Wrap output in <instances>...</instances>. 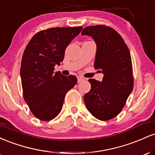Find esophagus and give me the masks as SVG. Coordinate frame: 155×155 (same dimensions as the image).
Masks as SVG:
<instances>
[{
  "mask_svg": "<svg viewBox=\"0 0 155 155\" xmlns=\"http://www.w3.org/2000/svg\"><path fill=\"white\" fill-rule=\"evenodd\" d=\"M84 79H83L82 77H81V76H79V77L77 78V81H78V83H80L81 82V81H84Z\"/></svg>",
  "mask_w": 155,
  "mask_h": 155,
  "instance_id": "obj_1",
  "label": "esophagus"
}]
</instances>
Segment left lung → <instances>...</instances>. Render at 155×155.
<instances>
[{
  "instance_id": "1",
  "label": "left lung",
  "mask_w": 155,
  "mask_h": 155,
  "mask_svg": "<svg viewBox=\"0 0 155 155\" xmlns=\"http://www.w3.org/2000/svg\"><path fill=\"white\" fill-rule=\"evenodd\" d=\"M81 35H90L95 41L97 51L94 68L101 69L104 75L102 81L88 80L91 90L84 95V104L97 120H109L120 113L133 91L130 53L122 36L108 26H88Z\"/></svg>"
}]
</instances>
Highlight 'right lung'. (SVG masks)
<instances>
[{
  "label": "right lung",
  "instance_id": "obj_1",
  "mask_svg": "<svg viewBox=\"0 0 155 155\" xmlns=\"http://www.w3.org/2000/svg\"><path fill=\"white\" fill-rule=\"evenodd\" d=\"M82 27L53 28L35 34L23 53L20 76L24 100L33 114L42 121L55 118L61 111L65 94L77 82L75 76L54 72L65 51Z\"/></svg>",
  "mask_w": 155,
  "mask_h": 155
}]
</instances>
